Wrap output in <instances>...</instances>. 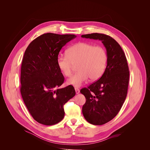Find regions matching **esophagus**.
I'll return each instance as SVG.
<instances>
[{"label":"esophagus","mask_w":150,"mask_h":150,"mask_svg":"<svg viewBox=\"0 0 150 150\" xmlns=\"http://www.w3.org/2000/svg\"><path fill=\"white\" fill-rule=\"evenodd\" d=\"M75 92H76V94H79V90L77 88H75Z\"/></svg>","instance_id":"obj_1"}]
</instances>
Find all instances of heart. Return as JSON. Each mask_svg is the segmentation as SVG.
<instances>
[{"mask_svg": "<svg viewBox=\"0 0 150 150\" xmlns=\"http://www.w3.org/2000/svg\"><path fill=\"white\" fill-rule=\"evenodd\" d=\"M66 54L58 56L57 65L62 74L68 77L72 75L74 65H76L78 72L67 81L75 87H80L88 78L91 81L98 79L106 68L108 53L102 46L79 42L69 47Z\"/></svg>", "mask_w": 150, "mask_h": 150, "instance_id": "b5f03b06", "label": "heart"}]
</instances>
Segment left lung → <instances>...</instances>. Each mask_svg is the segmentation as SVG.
Wrapping results in <instances>:
<instances>
[{
  "instance_id": "left-lung-1",
  "label": "left lung",
  "mask_w": 150,
  "mask_h": 150,
  "mask_svg": "<svg viewBox=\"0 0 150 150\" xmlns=\"http://www.w3.org/2000/svg\"><path fill=\"white\" fill-rule=\"evenodd\" d=\"M81 37L101 41L108 53L101 77L80 91L86 98L82 109L85 119L91 124L101 125L112 120L122 108L127 93L129 68L122 47L110 36L92 33Z\"/></svg>"
}]
</instances>
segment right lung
<instances>
[{
    "mask_svg": "<svg viewBox=\"0 0 150 150\" xmlns=\"http://www.w3.org/2000/svg\"><path fill=\"white\" fill-rule=\"evenodd\" d=\"M74 34L46 33L27 47L21 69V94L30 113L37 122L53 125L65 116L63 105L75 95L72 85L58 88L65 78L57 65L62 47Z\"/></svg>",
    "mask_w": 150,
    "mask_h": 150,
    "instance_id": "1",
    "label": "right lung"
}]
</instances>
